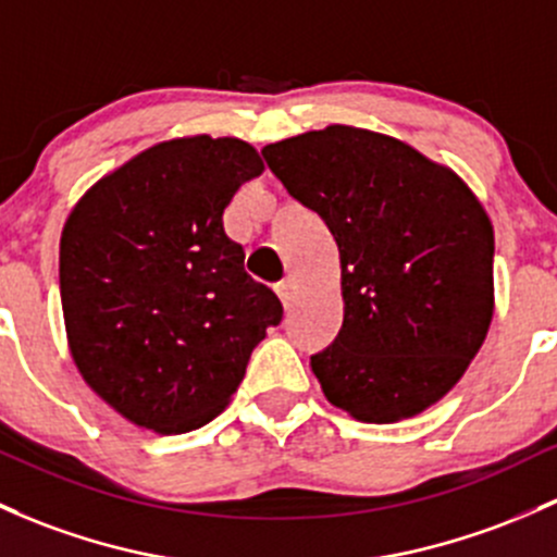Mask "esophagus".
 Listing matches in <instances>:
<instances>
[{
    "label": "esophagus",
    "mask_w": 557,
    "mask_h": 557,
    "mask_svg": "<svg viewBox=\"0 0 557 557\" xmlns=\"http://www.w3.org/2000/svg\"><path fill=\"white\" fill-rule=\"evenodd\" d=\"M276 295H278V300L284 302V308H292V302H295V281H292V278L278 281Z\"/></svg>",
    "instance_id": "esophagus-1"
}]
</instances>
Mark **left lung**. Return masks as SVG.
<instances>
[{
    "label": "left lung",
    "mask_w": 557,
    "mask_h": 557,
    "mask_svg": "<svg viewBox=\"0 0 557 557\" xmlns=\"http://www.w3.org/2000/svg\"><path fill=\"white\" fill-rule=\"evenodd\" d=\"M289 196L332 231L343 329L310 356L329 404L398 422L441 400L494 313V228L472 190L406 143L332 124L262 148Z\"/></svg>",
    "instance_id": "obj_1"
}]
</instances>
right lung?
Returning a JSON list of instances; mask_svg holds the SVG:
<instances>
[{
	"instance_id": "right-lung-1",
	"label": "right lung",
	"mask_w": 557,
	"mask_h": 557,
	"mask_svg": "<svg viewBox=\"0 0 557 557\" xmlns=\"http://www.w3.org/2000/svg\"><path fill=\"white\" fill-rule=\"evenodd\" d=\"M262 170L238 137H177L95 183L65 220L71 356L137 428L172 435L214 420L284 315L223 228L233 194Z\"/></svg>"
}]
</instances>
